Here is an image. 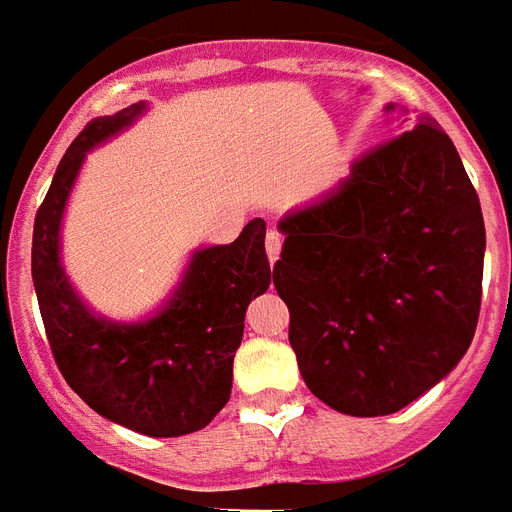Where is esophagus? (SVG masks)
<instances>
[{"mask_svg":"<svg viewBox=\"0 0 512 512\" xmlns=\"http://www.w3.org/2000/svg\"><path fill=\"white\" fill-rule=\"evenodd\" d=\"M280 251H282V235L277 230H269L267 232V256H269V264H275L280 259Z\"/></svg>","mask_w":512,"mask_h":512,"instance_id":"34e87169","label":"esophagus"}]
</instances>
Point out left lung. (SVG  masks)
<instances>
[{"label":"left lung","mask_w":512,"mask_h":512,"mask_svg":"<svg viewBox=\"0 0 512 512\" xmlns=\"http://www.w3.org/2000/svg\"><path fill=\"white\" fill-rule=\"evenodd\" d=\"M394 132L277 224L301 378L354 418L404 410L447 378L481 309L486 230L463 161L433 118L402 113Z\"/></svg>","instance_id":"1"}]
</instances>
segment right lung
Masks as SVG:
<instances>
[{
	"instance_id": "1",
	"label": "right lung",
	"mask_w": 512,
	"mask_h": 512,
	"mask_svg": "<svg viewBox=\"0 0 512 512\" xmlns=\"http://www.w3.org/2000/svg\"><path fill=\"white\" fill-rule=\"evenodd\" d=\"M145 110L147 102H134L94 118L65 150L36 211L31 277L68 386L102 418L166 439L206 428L230 402L245 309L275 272L264 251L267 224L251 219L235 243L192 253L169 301L147 320H108L81 301L60 253L65 206L89 150L129 129Z\"/></svg>"
}]
</instances>
